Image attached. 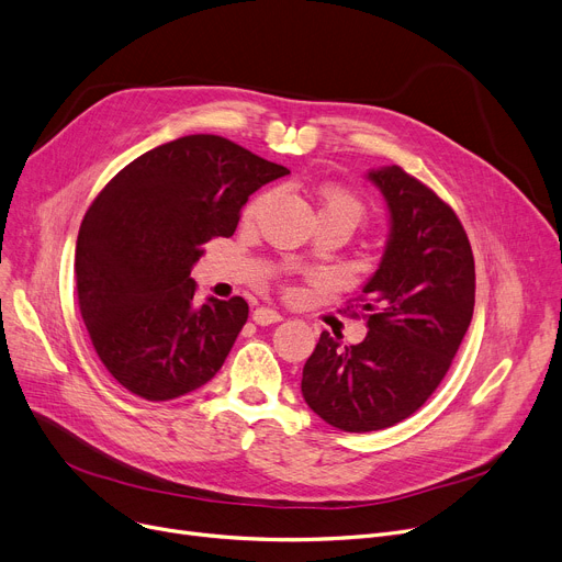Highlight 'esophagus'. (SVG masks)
Wrapping results in <instances>:
<instances>
[{
	"instance_id": "esophagus-1",
	"label": "esophagus",
	"mask_w": 562,
	"mask_h": 562,
	"mask_svg": "<svg viewBox=\"0 0 562 562\" xmlns=\"http://www.w3.org/2000/svg\"><path fill=\"white\" fill-rule=\"evenodd\" d=\"M252 321L257 323V326H271V323H278L282 321V314L271 310V307H257L252 312Z\"/></svg>"
}]
</instances>
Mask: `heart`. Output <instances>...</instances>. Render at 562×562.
Returning a JSON list of instances; mask_svg holds the SVG:
<instances>
[{
    "mask_svg": "<svg viewBox=\"0 0 562 562\" xmlns=\"http://www.w3.org/2000/svg\"><path fill=\"white\" fill-rule=\"evenodd\" d=\"M259 202H261V198H259V200H252V202L248 204V210H246V216H248V218L257 212ZM321 212L341 214V216H346V218L352 223V227H356V225L362 221V216H364V210H362L360 200L352 198L350 193H346V191H341V189H330V191L323 193V206H321Z\"/></svg>",
    "mask_w": 562,
    "mask_h": 562,
    "instance_id": "1",
    "label": "heart"
}]
</instances>
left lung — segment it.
Listing matches in <instances>:
<instances>
[{
    "instance_id": "left-lung-1",
    "label": "left lung",
    "mask_w": 562,
    "mask_h": 562,
    "mask_svg": "<svg viewBox=\"0 0 562 562\" xmlns=\"http://www.w3.org/2000/svg\"><path fill=\"white\" fill-rule=\"evenodd\" d=\"M390 210V239L362 289L367 337L341 346L323 330L303 369V398L346 432L407 419L447 375L474 314L476 271L451 206L401 166L371 170Z\"/></svg>"
}]
</instances>
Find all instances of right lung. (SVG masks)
Returning <instances> with one entry per match:
<instances>
[{"instance_id": "add662e5", "label": "right lung", "mask_w": 562, "mask_h": 562, "mask_svg": "<svg viewBox=\"0 0 562 562\" xmlns=\"http://www.w3.org/2000/svg\"><path fill=\"white\" fill-rule=\"evenodd\" d=\"M289 175L214 134L164 143L127 164L88 206L77 236L79 312L115 382L170 401L210 382L248 321V303L195 305L202 246L232 236L248 198Z\"/></svg>"}]
</instances>
